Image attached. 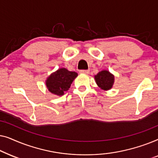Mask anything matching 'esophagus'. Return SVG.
<instances>
[{
    "instance_id": "esophagus-1",
    "label": "esophagus",
    "mask_w": 158,
    "mask_h": 158,
    "mask_svg": "<svg viewBox=\"0 0 158 158\" xmlns=\"http://www.w3.org/2000/svg\"><path fill=\"white\" fill-rule=\"evenodd\" d=\"M89 70H80V73H83V74H88L89 73Z\"/></svg>"
}]
</instances>
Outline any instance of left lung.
Here are the masks:
<instances>
[{
	"label": "left lung",
	"instance_id": "8db88e82",
	"mask_svg": "<svg viewBox=\"0 0 158 158\" xmlns=\"http://www.w3.org/2000/svg\"><path fill=\"white\" fill-rule=\"evenodd\" d=\"M95 81L101 89L109 90L111 89L114 83V75L109 70H103L94 76Z\"/></svg>",
	"mask_w": 158,
	"mask_h": 158
}]
</instances>
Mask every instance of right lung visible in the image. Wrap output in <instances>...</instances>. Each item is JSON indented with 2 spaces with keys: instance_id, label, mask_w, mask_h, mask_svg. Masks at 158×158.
Listing matches in <instances>:
<instances>
[{
  "instance_id": "right-lung-1",
  "label": "right lung",
  "mask_w": 158,
  "mask_h": 158,
  "mask_svg": "<svg viewBox=\"0 0 158 158\" xmlns=\"http://www.w3.org/2000/svg\"><path fill=\"white\" fill-rule=\"evenodd\" d=\"M77 73L62 68L50 74L45 81L47 88L54 95L61 96L68 90Z\"/></svg>"
}]
</instances>
